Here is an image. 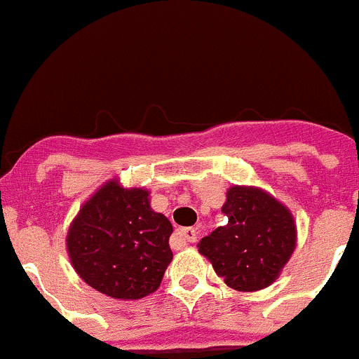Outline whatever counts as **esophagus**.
Returning <instances> with one entry per match:
<instances>
[{"instance_id": "obj_1", "label": "esophagus", "mask_w": 359, "mask_h": 359, "mask_svg": "<svg viewBox=\"0 0 359 359\" xmlns=\"http://www.w3.org/2000/svg\"><path fill=\"white\" fill-rule=\"evenodd\" d=\"M179 235L182 236V238L186 240V242H191V243H194L198 240V231L194 228H182V229H179Z\"/></svg>"}]
</instances>
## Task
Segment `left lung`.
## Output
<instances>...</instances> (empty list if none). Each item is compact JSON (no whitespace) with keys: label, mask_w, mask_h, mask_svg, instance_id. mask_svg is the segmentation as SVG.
I'll list each match as a JSON object with an SVG mask.
<instances>
[{"label":"left lung","mask_w":359,"mask_h":359,"mask_svg":"<svg viewBox=\"0 0 359 359\" xmlns=\"http://www.w3.org/2000/svg\"><path fill=\"white\" fill-rule=\"evenodd\" d=\"M219 226L198 243L215 273L236 291H259L279 277L297 245V224L280 201L257 187L233 186Z\"/></svg>","instance_id":"8db88e82"}]
</instances>
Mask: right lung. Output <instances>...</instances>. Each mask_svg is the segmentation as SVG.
Instances as JSON below:
<instances>
[{
	"label": "right lung",
	"mask_w": 359,
	"mask_h": 359,
	"mask_svg": "<svg viewBox=\"0 0 359 359\" xmlns=\"http://www.w3.org/2000/svg\"><path fill=\"white\" fill-rule=\"evenodd\" d=\"M172 222L151 208L149 191L103 184L82 205L66 236L75 272L117 300H138L161 284L173 254Z\"/></svg>",
	"instance_id": "obj_1"
}]
</instances>
